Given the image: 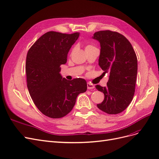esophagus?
<instances>
[{"instance_id":"34e87169","label":"esophagus","mask_w":159,"mask_h":159,"mask_svg":"<svg viewBox=\"0 0 159 159\" xmlns=\"http://www.w3.org/2000/svg\"><path fill=\"white\" fill-rule=\"evenodd\" d=\"M87 87H88V89H93L95 88V86L93 84H91L89 83H88L87 84Z\"/></svg>"}]
</instances>
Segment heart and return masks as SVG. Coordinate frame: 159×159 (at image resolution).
Segmentation results:
<instances>
[{
    "label": "heart",
    "mask_w": 159,
    "mask_h": 159,
    "mask_svg": "<svg viewBox=\"0 0 159 159\" xmlns=\"http://www.w3.org/2000/svg\"><path fill=\"white\" fill-rule=\"evenodd\" d=\"M93 47H94V46H93L92 45H91V44H88V45H87L85 46V50L86 49H88V48H93Z\"/></svg>",
    "instance_id": "heart-1"
}]
</instances>
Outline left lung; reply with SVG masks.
<instances>
[{
  "mask_svg": "<svg viewBox=\"0 0 159 159\" xmlns=\"http://www.w3.org/2000/svg\"><path fill=\"white\" fill-rule=\"evenodd\" d=\"M93 39L101 46L99 65L103 74L109 73L106 87L95 85L104 93V100L98 107L108 114H118L131 102L135 90L137 57L130 42L117 32H96Z\"/></svg>",
  "mask_w": 159,
  "mask_h": 159,
  "instance_id": "left-lung-1",
  "label": "left lung"
}]
</instances>
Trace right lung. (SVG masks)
I'll return each mask as SVG.
<instances>
[{
  "mask_svg": "<svg viewBox=\"0 0 159 159\" xmlns=\"http://www.w3.org/2000/svg\"><path fill=\"white\" fill-rule=\"evenodd\" d=\"M80 33H45L28 50L26 61L27 88L34 103L46 116L61 118L73 109L76 98L87 90L84 79L62 78L60 66L67 62Z\"/></svg>",
  "mask_w": 159,
  "mask_h": 159,
  "instance_id": "add662e5",
  "label": "right lung"
}]
</instances>
